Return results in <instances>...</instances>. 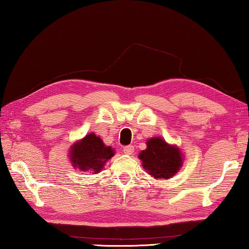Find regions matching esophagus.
I'll list each match as a JSON object with an SVG mask.
<instances>
[{"instance_id": "1", "label": "esophagus", "mask_w": 249, "mask_h": 249, "mask_svg": "<svg viewBox=\"0 0 249 249\" xmlns=\"http://www.w3.org/2000/svg\"><path fill=\"white\" fill-rule=\"evenodd\" d=\"M133 153H134V146L129 145V146L124 147V154H126V155H133Z\"/></svg>"}]
</instances>
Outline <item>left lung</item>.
Returning <instances> with one entry per match:
<instances>
[{"instance_id": "obj_1", "label": "left lung", "mask_w": 249, "mask_h": 249, "mask_svg": "<svg viewBox=\"0 0 249 249\" xmlns=\"http://www.w3.org/2000/svg\"><path fill=\"white\" fill-rule=\"evenodd\" d=\"M147 148L138 158L142 166L154 179H170L181 169L184 156L178 146L170 145L161 137H151L146 142Z\"/></svg>"}]
</instances>
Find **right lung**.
I'll return each mask as SVG.
<instances>
[{"label":"right lung","instance_id":"add662e5","mask_svg":"<svg viewBox=\"0 0 249 249\" xmlns=\"http://www.w3.org/2000/svg\"><path fill=\"white\" fill-rule=\"evenodd\" d=\"M114 154V148L105 145L94 133H90L82 140L73 142L70 146L68 155L74 169L99 174Z\"/></svg>","mask_w":249,"mask_h":249}]
</instances>
